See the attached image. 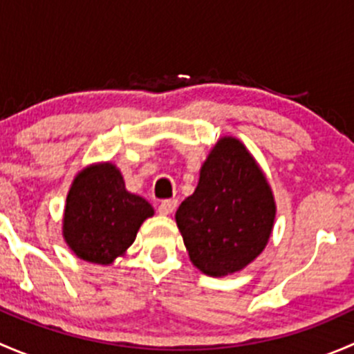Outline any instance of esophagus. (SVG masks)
<instances>
[{
    "label": "esophagus",
    "mask_w": 354,
    "mask_h": 354,
    "mask_svg": "<svg viewBox=\"0 0 354 354\" xmlns=\"http://www.w3.org/2000/svg\"><path fill=\"white\" fill-rule=\"evenodd\" d=\"M178 207V200L176 198H167V200H162L159 205V214H162V216H169V214H173L174 210H176Z\"/></svg>",
    "instance_id": "34e87169"
}]
</instances>
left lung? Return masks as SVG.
<instances>
[{
  "label": "left lung",
  "mask_w": 354,
  "mask_h": 354,
  "mask_svg": "<svg viewBox=\"0 0 354 354\" xmlns=\"http://www.w3.org/2000/svg\"><path fill=\"white\" fill-rule=\"evenodd\" d=\"M276 205L266 176L240 140L217 142L200 180L176 210L190 260L207 276H227L260 255L272 231Z\"/></svg>",
  "instance_id": "1"
}]
</instances>
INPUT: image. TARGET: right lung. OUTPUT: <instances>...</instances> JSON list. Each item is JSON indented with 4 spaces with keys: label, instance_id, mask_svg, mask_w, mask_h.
Instances as JSON below:
<instances>
[{
    "label": "right lung",
    "instance_id": "right-lung-1",
    "mask_svg": "<svg viewBox=\"0 0 354 354\" xmlns=\"http://www.w3.org/2000/svg\"><path fill=\"white\" fill-rule=\"evenodd\" d=\"M152 214L147 200L127 192L113 164H95L71 185L63 236L77 257L106 266L133 243L140 224Z\"/></svg>",
    "mask_w": 354,
    "mask_h": 354
}]
</instances>
